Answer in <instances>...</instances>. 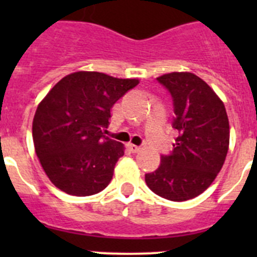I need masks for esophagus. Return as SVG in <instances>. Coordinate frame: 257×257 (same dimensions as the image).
Masks as SVG:
<instances>
[{"label": "esophagus", "instance_id": "34e87169", "mask_svg": "<svg viewBox=\"0 0 257 257\" xmlns=\"http://www.w3.org/2000/svg\"><path fill=\"white\" fill-rule=\"evenodd\" d=\"M128 149H130V152H133V153H138V152H140V147H138V145H134V144H130L128 145Z\"/></svg>", "mask_w": 257, "mask_h": 257}]
</instances>
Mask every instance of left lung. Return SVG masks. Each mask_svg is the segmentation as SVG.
<instances>
[{
    "label": "left lung",
    "mask_w": 257,
    "mask_h": 257,
    "mask_svg": "<svg viewBox=\"0 0 257 257\" xmlns=\"http://www.w3.org/2000/svg\"><path fill=\"white\" fill-rule=\"evenodd\" d=\"M157 81L172 97V127L178 138L172 152L161 156L158 169L145 174V183L162 198L188 201L205 192L224 165L228 115L219 96L196 74L174 72Z\"/></svg>",
    "instance_id": "8db88e82"
}]
</instances>
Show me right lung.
<instances>
[{"label":"right lung","instance_id":"obj_1","mask_svg":"<svg viewBox=\"0 0 257 257\" xmlns=\"http://www.w3.org/2000/svg\"><path fill=\"white\" fill-rule=\"evenodd\" d=\"M138 83L76 72L61 78L41 101L32 135L42 169L56 188L86 197L108 187L123 156V145L105 135L110 109Z\"/></svg>","mask_w":257,"mask_h":257}]
</instances>
